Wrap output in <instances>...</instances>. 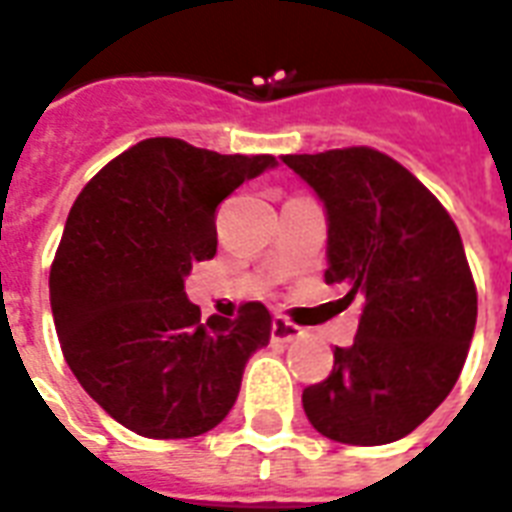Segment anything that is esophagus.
Instances as JSON below:
<instances>
[{
	"mask_svg": "<svg viewBox=\"0 0 512 512\" xmlns=\"http://www.w3.org/2000/svg\"><path fill=\"white\" fill-rule=\"evenodd\" d=\"M300 335H303V330H300L298 325H292V322H287V319L276 317L273 319L271 325V338L276 343H290V341H298Z\"/></svg>",
	"mask_w": 512,
	"mask_h": 512,
	"instance_id": "obj_1",
	"label": "esophagus"
}]
</instances>
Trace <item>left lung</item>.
<instances>
[{
	"instance_id": "8db88e82",
	"label": "left lung",
	"mask_w": 512,
	"mask_h": 512,
	"mask_svg": "<svg viewBox=\"0 0 512 512\" xmlns=\"http://www.w3.org/2000/svg\"><path fill=\"white\" fill-rule=\"evenodd\" d=\"M327 217V284L362 306L333 373L303 392L325 438L384 446L435 411L467 360L478 295L462 236L411 171L370 147L284 155Z\"/></svg>"
}]
</instances>
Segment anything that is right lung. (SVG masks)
Returning a JSON list of instances; mask_svg holds the SVG:
<instances>
[{
    "label": "right lung",
    "mask_w": 512,
    "mask_h": 512,
    "mask_svg": "<svg viewBox=\"0 0 512 512\" xmlns=\"http://www.w3.org/2000/svg\"><path fill=\"white\" fill-rule=\"evenodd\" d=\"M273 155H220L144 139L77 195L50 268V308L66 365L123 427L195 438L230 413L249 357L271 341L263 303L201 319L185 279L217 252L214 212Z\"/></svg>",
    "instance_id": "add662e5"
}]
</instances>
